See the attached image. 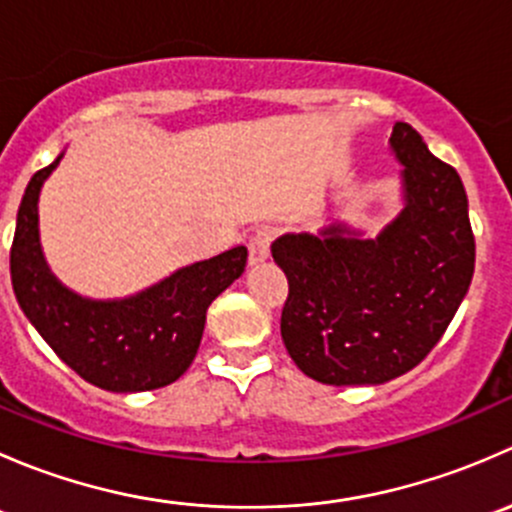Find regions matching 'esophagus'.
Segmentation results:
<instances>
[{"instance_id": "34e87169", "label": "esophagus", "mask_w": 512, "mask_h": 512, "mask_svg": "<svg viewBox=\"0 0 512 512\" xmlns=\"http://www.w3.org/2000/svg\"><path fill=\"white\" fill-rule=\"evenodd\" d=\"M270 242H272V237L267 230H257L255 235L250 237V242H247V252H250L247 262H250V267L262 265V262L270 257Z\"/></svg>"}]
</instances>
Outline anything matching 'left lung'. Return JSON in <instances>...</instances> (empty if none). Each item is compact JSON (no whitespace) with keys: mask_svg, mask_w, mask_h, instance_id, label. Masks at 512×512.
I'll use <instances>...</instances> for the list:
<instances>
[{"mask_svg":"<svg viewBox=\"0 0 512 512\" xmlns=\"http://www.w3.org/2000/svg\"><path fill=\"white\" fill-rule=\"evenodd\" d=\"M404 208L376 237L347 223L287 232L272 257L287 275L282 342L329 386H376L426 359L461 307L476 267L461 175L409 123L391 131Z\"/></svg>","mask_w":512,"mask_h":512,"instance_id":"8db88e82","label":"left lung"}]
</instances>
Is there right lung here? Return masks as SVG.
Returning a JSON list of instances; mask_svg holds the SVG:
<instances>
[{
  "instance_id": "add662e5",
  "label": "right lung",
  "mask_w": 512,
  "mask_h": 512,
  "mask_svg": "<svg viewBox=\"0 0 512 512\" xmlns=\"http://www.w3.org/2000/svg\"><path fill=\"white\" fill-rule=\"evenodd\" d=\"M59 158L29 180L17 213L12 285L22 312L66 366L98 389L136 394L173 384L198 354L210 302L245 272L247 247L180 267L123 299H91L46 265L39 242V193Z\"/></svg>"
}]
</instances>
